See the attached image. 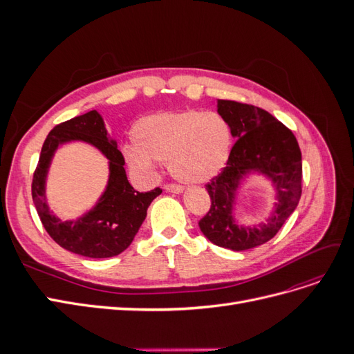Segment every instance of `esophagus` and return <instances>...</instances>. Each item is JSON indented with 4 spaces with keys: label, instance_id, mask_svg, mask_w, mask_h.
Wrapping results in <instances>:
<instances>
[{
    "label": "esophagus",
    "instance_id": "1",
    "mask_svg": "<svg viewBox=\"0 0 354 354\" xmlns=\"http://www.w3.org/2000/svg\"><path fill=\"white\" fill-rule=\"evenodd\" d=\"M164 189L167 192H173V194H181V192H183V187H181L180 185H174V183H167L164 186Z\"/></svg>",
    "mask_w": 354,
    "mask_h": 354
}]
</instances>
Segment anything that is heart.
<instances>
[{
  "instance_id": "b5f03b06",
  "label": "heart",
  "mask_w": 354,
  "mask_h": 354,
  "mask_svg": "<svg viewBox=\"0 0 354 354\" xmlns=\"http://www.w3.org/2000/svg\"><path fill=\"white\" fill-rule=\"evenodd\" d=\"M134 147L125 156L137 173L147 174L153 160L168 162L169 171L185 183H203L226 165L232 131L216 112L195 109L164 112L142 118L134 127Z\"/></svg>"
}]
</instances>
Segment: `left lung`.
<instances>
[{
    "instance_id": "left-lung-1",
    "label": "left lung",
    "mask_w": 354,
    "mask_h": 354,
    "mask_svg": "<svg viewBox=\"0 0 354 354\" xmlns=\"http://www.w3.org/2000/svg\"><path fill=\"white\" fill-rule=\"evenodd\" d=\"M217 108L238 140L226 167L205 185L211 207L199 227L214 245L245 251L270 241L297 208L301 198V151L292 131L267 111L233 100H218ZM250 170L269 176L277 190L272 217L257 228L238 227L232 218L239 181Z\"/></svg>"
}]
</instances>
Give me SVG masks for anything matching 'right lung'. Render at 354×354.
<instances>
[{
  "instance_id": "obj_1",
  "label": "right lung",
  "mask_w": 354,
  "mask_h": 354,
  "mask_svg": "<svg viewBox=\"0 0 354 354\" xmlns=\"http://www.w3.org/2000/svg\"><path fill=\"white\" fill-rule=\"evenodd\" d=\"M71 140H82L97 147L110 159V183L101 201L88 214L75 222H60L45 202V177L55 149ZM125 160L116 143L109 140L102 116L90 111L56 125L41 149L32 178V199L42 226L51 239L73 254L88 259H109L125 251L146 218L147 208L162 189L134 190L125 174Z\"/></svg>"
}]
</instances>
